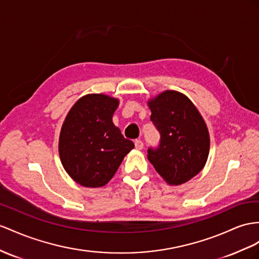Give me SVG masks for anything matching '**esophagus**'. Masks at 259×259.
Here are the masks:
<instances>
[{
  "instance_id": "34e87169",
  "label": "esophagus",
  "mask_w": 259,
  "mask_h": 259,
  "mask_svg": "<svg viewBox=\"0 0 259 259\" xmlns=\"http://www.w3.org/2000/svg\"><path fill=\"white\" fill-rule=\"evenodd\" d=\"M135 145L137 150H142L143 149V142L141 140H136Z\"/></svg>"
}]
</instances>
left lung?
<instances>
[{"instance_id": "8db88e82", "label": "left lung", "mask_w": 259, "mask_h": 259, "mask_svg": "<svg viewBox=\"0 0 259 259\" xmlns=\"http://www.w3.org/2000/svg\"><path fill=\"white\" fill-rule=\"evenodd\" d=\"M151 121L160 132L157 147L148 149V158L169 185L188 182L202 169L209 154V134L190 99L166 91L149 102Z\"/></svg>"}]
</instances>
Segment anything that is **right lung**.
Listing matches in <instances>:
<instances>
[{
  "instance_id": "right-lung-1",
  "label": "right lung",
  "mask_w": 259,
  "mask_h": 259,
  "mask_svg": "<svg viewBox=\"0 0 259 259\" xmlns=\"http://www.w3.org/2000/svg\"><path fill=\"white\" fill-rule=\"evenodd\" d=\"M119 102L90 94L75 103L62 125L59 153L68 174L85 187H102L135 148L112 123Z\"/></svg>"
}]
</instances>
